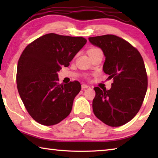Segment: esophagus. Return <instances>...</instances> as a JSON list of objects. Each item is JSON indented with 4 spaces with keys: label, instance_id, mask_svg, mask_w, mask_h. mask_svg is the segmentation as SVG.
Returning a JSON list of instances; mask_svg holds the SVG:
<instances>
[{
    "label": "esophagus",
    "instance_id": "esophagus-1",
    "mask_svg": "<svg viewBox=\"0 0 158 158\" xmlns=\"http://www.w3.org/2000/svg\"><path fill=\"white\" fill-rule=\"evenodd\" d=\"M81 89H82V90H85V89H90V87L89 86V85H86V84H82L81 85Z\"/></svg>",
    "mask_w": 158,
    "mask_h": 158
}]
</instances>
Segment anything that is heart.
Wrapping results in <instances>:
<instances>
[{"label": "heart", "mask_w": 158, "mask_h": 158, "mask_svg": "<svg viewBox=\"0 0 158 158\" xmlns=\"http://www.w3.org/2000/svg\"><path fill=\"white\" fill-rule=\"evenodd\" d=\"M97 50H99V49H97V48H93V49H90L89 51V53H91V52H95V51H97Z\"/></svg>", "instance_id": "heart-1"}]
</instances>
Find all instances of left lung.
Wrapping results in <instances>:
<instances>
[{"label": "left lung", "instance_id": "left-lung-1", "mask_svg": "<svg viewBox=\"0 0 158 158\" xmlns=\"http://www.w3.org/2000/svg\"><path fill=\"white\" fill-rule=\"evenodd\" d=\"M105 56L103 71L114 83L109 90L95 87L93 110L104 123L118 127L138 113L145 98L148 78L143 58L129 42L114 35L89 37Z\"/></svg>", "mask_w": 158, "mask_h": 158}]
</instances>
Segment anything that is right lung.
<instances>
[{
    "label": "right lung",
    "instance_id": "obj_1",
    "mask_svg": "<svg viewBox=\"0 0 158 158\" xmlns=\"http://www.w3.org/2000/svg\"><path fill=\"white\" fill-rule=\"evenodd\" d=\"M82 37L49 33L28 44L19 59L17 84L19 93L31 117L44 125L60 123L70 114L74 98L81 90L77 81L58 83V72L82 49Z\"/></svg>",
    "mask_w": 158,
    "mask_h": 158
}]
</instances>
